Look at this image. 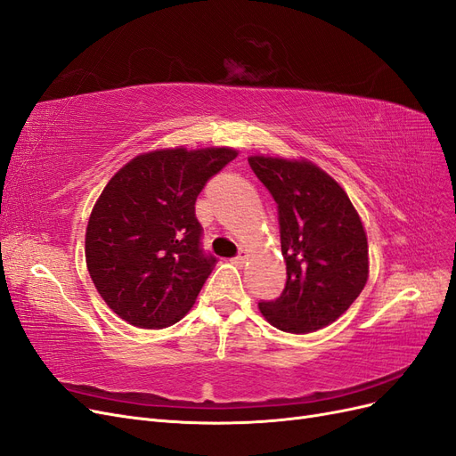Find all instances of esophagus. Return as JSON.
<instances>
[{
	"label": "esophagus",
	"mask_w": 456,
	"mask_h": 456,
	"mask_svg": "<svg viewBox=\"0 0 456 456\" xmlns=\"http://www.w3.org/2000/svg\"><path fill=\"white\" fill-rule=\"evenodd\" d=\"M231 263H232V265H237V267H242L244 263H246V256H237V257H232V259H231Z\"/></svg>",
	"instance_id": "34e87169"
}]
</instances>
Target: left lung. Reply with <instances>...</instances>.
Here are the masks:
<instances>
[{
    "label": "left lung",
    "mask_w": 456,
    "mask_h": 456,
    "mask_svg": "<svg viewBox=\"0 0 456 456\" xmlns=\"http://www.w3.org/2000/svg\"><path fill=\"white\" fill-rule=\"evenodd\" d=\"M248 163L278 204L286 288L259 303L286 333L326 328L348 311L370 276V249L346 191L313 160L249 155Z\"/></svg>",
    "instance_id": "8db88e82"
}]
</instances>
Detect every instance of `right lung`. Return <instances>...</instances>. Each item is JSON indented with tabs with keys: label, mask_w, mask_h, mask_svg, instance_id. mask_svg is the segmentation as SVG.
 <instances>
[{
	"label": "right lung",
	"mask_w": 456,
	"mask_h": 456,
	"mask_svg": "<svg viewBox=\"0 0 456 456\" xmlns=\"http://www.w3.org/2000/svg\"><path fill=\"white\" fill-rule=\"evenodd\" d=\"M232 148H163L113 174L85 232V259L111 311L143 330L168 328L195 305L216 257L200 249L195 200Z\"/></svg>",
	"instance_id": "1"
}]
</instances>
